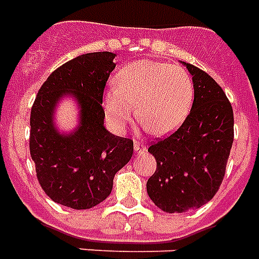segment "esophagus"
Wrapping results in <instances>:
<instances>
[{
    "label": "esophagus",
    "instance_id": "34e87169",
    "mask_svg": "<svg viewBox=\"0 0 259 259\" xmlns=\"http://www.w3.org/2000/svg\"><path fill=\"white\" fill-rule=\"evenodd\" d=\"M134 149H135V151H137V153H142V151L146 150L145 146L142 145L141 142H138V141H135V143H134Z\"/></svg>",
    "mask_w": 259,
    "mask_h": 259
}]
</instances>
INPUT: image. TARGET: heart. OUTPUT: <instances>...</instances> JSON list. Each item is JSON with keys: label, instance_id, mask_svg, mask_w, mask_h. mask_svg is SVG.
<instances>
[{"label": "heart", "instance_id": "b5f03b06", "mask_svg": "<svg viewBox=\"0 0 259 259\" xmlns=\"http://www.w3.org/2000/svg\"><path fill=\"white\" fill-rule=\"evenodd\" d=\"M194 98V84L182 67L139 60L122 67L116 87L105 93L104 110L109 125L120 132L134 117L151 134L162 137L178 130L186 120Z\"/></svg>", "mask_w": 259, "mask_h": 259}]
</instances>
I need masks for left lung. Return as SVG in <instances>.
<instances>
[{
    "label": "left lung",
    "instance_id": "left-lung-1",
    "mask_svg": "<svg viewBox=\"0 0 259 259\" xmlns=\"http://www.w3.org/2000/svg\"><path fill=\"white\" fill-rule=\"evenodd\" d=\"M194 102L180 127L149 147L157 169L147 180L150 199L166 213L201 207L219 191L233 143V110L217 81L195 65Z\"/></svg>",
    "mask_w": 259,
    "mask_h": 259
}]
</instances>
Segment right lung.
<instances>
[{"label": "right lung", "mask_w": 259, "mask_h": 259, "mask_svg": "<svg viewBox=\"0 0 259 259\" xmlns=\"http://www.w3.org/2000/svg\"><path fill=\"white\" fill-rule=\"evenodd\" d=\"M110 52L87 53L50 73L31 108L30 154L36 179L52 201L72 209H90L105 201L113 178L134 153V141L114 137L104 127V90L116 64ZM72 92L81 105V125L60 136L54 108Z\"/></svg>", "instance_id": "1"}]
</instances>
